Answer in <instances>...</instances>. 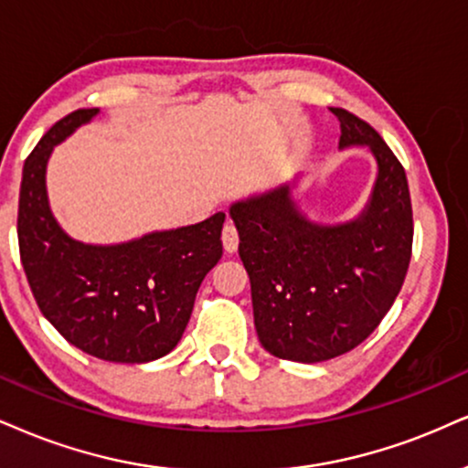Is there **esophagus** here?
Wrapping results in <instances>:
<instances>
[{
  "label": "esophagus",
  "instance_id": "esophagus-1",
  "mask_svg": "<svg viewBox=\"0 0 468 468\" xmlns=\"http://www.w3.org/2000/svg\"><path fill=\"white\" fill-rule=\"evenodd\" d=\"M221 240H223V250L228 253H234L239 250V232H236L234 223L228 221L223 225V234H221Z\"/></svg>",
  "mask_w": 468,
  "mask_h": 468
}]
</instances>
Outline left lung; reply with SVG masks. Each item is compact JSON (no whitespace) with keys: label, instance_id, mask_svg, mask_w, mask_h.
I'll list each match as a JSON object with an SVG mask.
<instances>
[{"label":"left lung","instance_id":"1","mask_svg":"<svg viewBox=\"0 0 468 468\" xmlns=\"http://www.w3.org/2000/svg\"><path fill=\"white\" fill-rule=\"evenodd\" d=\"M332 112L340 121L338 147H367L378 163L360 215L334 225L313 221L292 197L297 180L229 206L261 345L303 365L357 347L395 303L412 256L401 163L371 125L343 108Z\"/></svg>","mask_w":468,"mask_h":468}]
</instances>
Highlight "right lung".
Returning <instances> with one entry per match:
<instances>
[{
  "label": "right lung",
  "instance_id": "right-lung-1",
  "mask_svg": "<svg viewBox=\"0 0 468 468\" xmlns=\"http://www.w3.org/2000/svg\"><path fill=\"white\" fill-rule=\"evenodd\" d=\"M100 114L82 108L60 119L23 165L19 190L21 264L40 313L69 343L108 362L158 360L180 343L206 273L221 261L225 212L117 245L69 236L48 197L56 145Z\"/></svg>",
  "mask_w": 468,
  "mask_h": 468
}]
</instances>
